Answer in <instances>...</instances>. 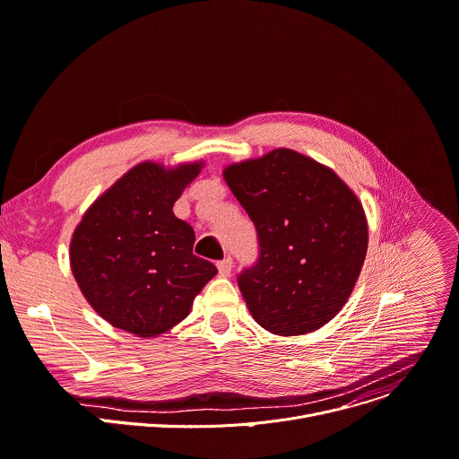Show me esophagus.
Segmentation results:
<instances>
[{"label":"esophagus","mask_w":459,"mask_h":459,"mask_svg":"<svg viewBox=\"0 0 459 459\" xmlns=\"http://www.w3.org/2000/svg\"><path fill=\"white\" fill-rule=\"evenodd\" d=\"M232 258L230 256H227V258H223V260H220L216 265H218V271H220V274L221 276H229L230 274V271H232Z\"/></svg>","instance_id":"1"}]
</instances>
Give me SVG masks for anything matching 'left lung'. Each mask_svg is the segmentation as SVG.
Here are the masks:
<instances>
[{
  "label": "left lung",
  "instance_id": "obj_1",
  "mask_svg": "<svg viewBox=\"0 0 459 459\" xmlns=\"http://www.w3.org/2000/svg\"><path fill=\"white\" fill-rule=\"evenodd\" d=\"M223 176L258 236L256 262L238 274L255 320L285 337L327 324L366 258L357 195L335 172L287 148L232 164Z\"/></svg>",
  "mask_w": 459,
  "mask_h": 459
}]
</instances>
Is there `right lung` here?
Listing matches in <instances>:
<instances>
[{"label":"right lung","mask_w":459,"mask_h":459,"mask_svg":"<svg viewBox=\"0 0 459 459\" xmlns=\"http://www.w3.org/2000/svg\"><path fill=\"white\" fill-rule=\"evenodd\" d=\"M201 164L164 170L143 162L118 179L73 234L71 269L111 325L153 337L181 322L218 269L192 253L194 229L174 203Z\"/></svg>","instance_id":"add662e5"}]
</instances>
